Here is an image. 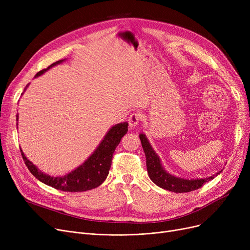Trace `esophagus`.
Segmentation results:
<instances>
[{
	"instance_id": "obj_1",
	"label": "esophagus",
	"mask_w": 250,
	"mask_h": 250,
	"mask_svg": "<svg viewBox=\"0 0 250 250\" xmlns=\"http://www.w3.org/2000/svg\"><path fill=\"white\" fill-rule=\"evenodd\" d=\"M141 120V115L139 113H132L128 117V125L129 127H135L138 125L139 121Z\"/></svg>"
}]
</instances>
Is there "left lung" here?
<instances>
[{"instance_id":"obj_1","label":"left lung","mask_w":250,"mask_h":250,"mask_svg":"<svg viewBox=\"0 0 250 250\" xmlns=\"http://www.w3.org/2000/svg\"><path fill=\"white\" fill-rule=\"evenodd\" d=\"M139 136L142 143L143 150L146 155V164H147L149 177L156 186H158L161 188H164L169 191L178 192V193L192 191L202 188L205 182L214 179L215 176L220 174L222 171L221 170V171H218L214 175L205 177V178L188 179V178L175 176L166 171L165 168L162 165L160 157L157 155V153L152 148L146 135L141 133Z\"/></svg>"}]
</instances>
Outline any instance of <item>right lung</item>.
<instances>
[{
	"label": "right lung",
	"mask_w": 250,
	"mask_h": 250,
	"mask_svg": "<svg viewBox=\"0 0 250 250\" xmlns=\"http://www.w3.org/2000/svg\"><path fill=\"white\" fill-rule=\"evenodd\" d=\"M64 61L65 59L51 63L46 69L38 72L34 78L42 76L52 67L62 63ZM28 85L25 87L24 91L28 87ZM18 116L19 115L17 114L16 121H18ZM17 125H18V123H17ZM127 125L128 124L125 122V123L117 124L111 126L108 132L106 133V135L104 136V138L100 142L98 147L84 161V163L81 164L80 166H78L70 173L62 176L55 177L42 172L41 169H38L36 167V165H34L31 161L27 159V157L25 156L23 151L20 149L21 155L23 157V160L26 166H27V168L29 169V171L39 181L43 182L44 185L49 186L59 190L70 191V192L90 190L102 185V182L106 179L109 173L110 166H111L113 152L118 144H120L122 138L126 134Z\"/></svg>",
	"instance_id": "obj_1"
}]
</instances>
